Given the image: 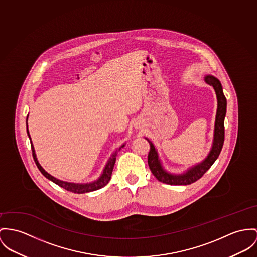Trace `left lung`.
<instances>
[{"instance_id": "obj_1", "label": "left lung", "mask_w": 257, "mask_h": 257, "mask_svg": "<svg viewBox=\"0 0 257 257\" xmlns=\"http://www.w3.org/2000/svg\"><path fill=\"white\" fill-rule=\"evenodd\" d=\"M204 81L213 87L216 93V98H217V111H216V117H215L213 142H212V146L209 151V154L201 162L197 163L196 165H193L192 167H189L183 173H179V174L171 173L163 167L162 162L158 156V150L153 144V142L146 138V140L150 143V147H151L149 156H148V163L152 173L159 182H162L168 185H190L198 181L199 178L202 177V175L215 162V160L217 159L221 153V150L224 144V138H225L224 120H225L226 110H227V100L223 93L222 85L216 77L208 74L204 76Z\"/></svg>"}]
</instances>
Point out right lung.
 Listing matches in <instances>:
<instances>
[{"label":"right lung","mask_w":257,"mask_h":257,"mask_svg":"<svg viewBox=\"0 0 257 257\" xmlns=\"http://www.w3.org/2000/svg\"><path fill=\"white\" fill-rule=\"evenodd\" d=\"M27 119H28V115H27V118H26V127H27V135L30 139V143H31V150H32V155H33V158H34V161L38 167L41 173L47 178L49 180H51L52 182H54L55 184L59 185V187L65 189L66 191H69L71 193H74V194H85V193H90V192H93V191H97L99 189H101L102 187H104L110 180L111 178V174H112V170H113V167H114V164H115V160H116V156L118 154L119 151L125 146V144L121 145L119 148H117L110 156V158H108L100 176H99L97 180L93 181V182H90V183H72V182H66V181H62V180H59L57 179L54 176H52L51 174H49L47 171H45V169L41 166V164L37 159V156H36V153H35V149H34V146L32 144V141L30 138V134H29V131H28V125H27Z\"/></svg>","instance_id":"add662e5"}]
</instances>
